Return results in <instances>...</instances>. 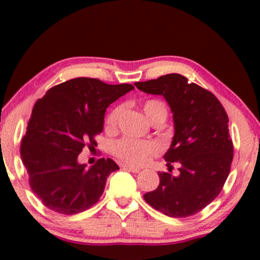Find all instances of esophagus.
<instances>
[{
	"label": "esophagus",
	"mask_w": 260,
	"mask_h": 260,
	"mask_svg": "<svg viewBox=\"0 0 260 260\" xmlns=\"http://www.w3.org/2000/svg\"><path fill=\"white\" fill-rule=\"evenodd\" d=\"M123 169L124 170H128V171H131V172H133V174H138V172H140V169L139 168H134V166L127 165V164H124Z\"/></svg>",
	"instance_id": "34e87169"
}]
</instances>
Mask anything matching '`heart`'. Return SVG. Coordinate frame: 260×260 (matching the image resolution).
Masks as SVG:
<instances>
[{
    "label": "heart",
    "instance_id": "obj_1",
    "mask_svg": "<svg viewBox=\"0 0 260 260\" xmlns=\"http://www.w3.org/2000/svg\"><path fill=\"white\" fill-rule=\"evenodd\" d=\"M143 112L149 122L153 124H161L168 118V107L159 99L145 100L142 105ZM123 107H113L106 116L105 124L109 131L116 129L120 121ZM160 148L156 143L149 140H138L133 138H122L113 145V153L120 159L136 166H142L155 155L159 154Z\"/></svg>",
    "mask_w": 260,
    "mask_h": 260
}]
</instances>
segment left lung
<instances>
[{
    "label": "left lung",
    "mask_w": 260,
    "mask_h": 260,
    "mask_svg": "<svg viewBox=\"0 0 260 260\" xmlns=\"http://www.w3.org/2000/svg\"><path fill=\"white\" fill-rule=\"evenodd\" d=\"M139 90L162 95L174 113L175 136L164 155L170 172H159L160 183L144 194L145 202L171 217L199 213L221 192L234 159L225 109L211 91L188 83L177 73L134 83ZM179 164V175L171 164Z\"/></svg>",
    "instance_id": "1"
}]
</instances>
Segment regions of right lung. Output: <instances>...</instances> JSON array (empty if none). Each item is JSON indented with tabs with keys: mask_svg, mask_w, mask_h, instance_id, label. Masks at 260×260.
Here are the masks:
<instances>
[{
	"mask_svg": "<svg viewBox=\"0 0 260 260\" xmlns=\"http://www.w3.org/2000/svg\"><path fill=\"white\" fill-rule=\"evenodd\" d=\"M133 89L80 77L52 86L35 103L20 156L29 186L45 207L73 215L99 201L106 178L120 168L101 157L88 169L78 162V155L84 147H96L107 106Z\"/></svg>",
	"mask_w": 260,
	"mask_h": 260,
	"instance_id": "add662e5",
	"label": "right lung"
}]
</instances>
